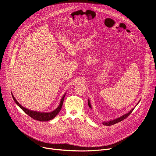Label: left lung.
Instances as JSON below:
<instances>
[{
	"label": "left lung",
	"mask_w": 156,
	"mask_h": 156,
	"mask_svg": "<svg viewBox=\"0 0 156 156\" xmlns=\"http://www.w3.org/2000/svg\"><path fill=\"white\" fill-rule=\"evenodd\" d=\"M88 103L89 107H90V108H91V104H90V102L89 100H88ZM137 104H138V103H137ZM133 110H134V108L132 109L128 113H127V114H126V115L122 116L121 117L118 118H117V119H114V120H112V121H108V122H103V124L105 125V126H111V125H113V124H116V123H118V122H120V121L124 120V119H126L127 116H128L131 114V113L133 112Z\"/></svg>",
	"instance_id": "left-lung-1"
}]
</instances>
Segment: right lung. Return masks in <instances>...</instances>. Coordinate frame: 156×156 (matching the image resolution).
<instances>
[{"label": "right lung", "instance_id": "add662e5", "mask_svg": "<svg viewBox=\"0 0 156 156\" xmlns=\"http://www.w3.org/2000/svg\"><path fill=\"white\" fill-rule=\"evenodd\" d=\"M12 95V98L13 99L14 101L16 102V103L26 113L27 115H29L30 117H31L32 118L37 120V121H50L52 119H53L56 115L58 114V112H60V111L61 110L62 108V105L63 103V100L65 96V94H64V96H63V98H62L60 103L58 106V107L56 108L55 110H54L52 112H36V111H31L28 109L25 108L24 107H23L21 105H20L19 103V102L16 100V98H14V96Z\"/></svg>", "mask_w": 156, "mask_h": 156}]
</instances>
